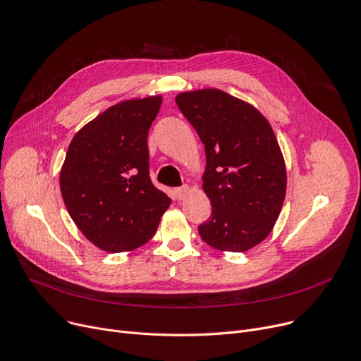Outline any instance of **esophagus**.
I'll use <instances>...</instances> for the list:
<instances>
[{
	"label": "esophagus",
	"instance_id": "esophagus-1",
	"mask_svg": "<svg viewBox=\"0 0 361 361\" xmlns=\"http://www.w3.org/2000/svg\"><path fill=\"white\" fill-rule=\"evenodd\" d=\"M188 190H189V188H188L186 185H183V186H180V188H176V189H175V198H176V200H182V198L188 194Z\"/></svg>",
	"mask_w": 361,
	"mask_h": 361
}]
</instances>
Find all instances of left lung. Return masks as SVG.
<instances>
[{
    "label": "left lung",
    "instance_id": "obj_1",
    "mask_svg": "<svg viewBox=\"0 0 361 361\" xmlns=\"http://www.w3.org/2000/svg\"><path fill=\"white\" fill-rule=\"evenodd\" d=\"M207 156L204 192L211 217L198 226L205 243L245 252L261 243L277 221L286 197L284 157L269 122L252 104L219 89L176 96Z\"/></svg>",
    "mask_w": 361,
    "mask_h": 361
}]
</instances>
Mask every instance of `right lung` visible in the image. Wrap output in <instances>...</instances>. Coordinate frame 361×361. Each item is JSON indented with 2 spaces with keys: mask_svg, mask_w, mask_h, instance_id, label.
Segmentation results:
<instances>
[{
  "mask_svg": "<svg viewBox=\"0 0 361 361\" xmlns=\"http://www.w3.org/2000/svg\"><path fill=\"white\" fill-rule=\"evenodd\" d=\"M161 96L111 106L75 134L61 169L63 204L80 231L106 252L150 240L172 200L150 179L148 130Z\"/></svg>",
  "mask_w": 361,
  "mask_h": 361,
  "instance_id": "right-lung-1",
  "label": "right lung"
}]
</instances>
